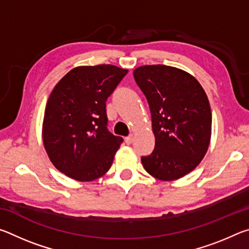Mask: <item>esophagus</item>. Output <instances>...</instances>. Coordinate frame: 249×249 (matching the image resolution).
I'll return each instance as SVG.
<instances>
[{
	"mask_svg": "<svg viewBox=\"0 0 249 249\" xmlns=\"http://www.w3.org/2000/svg\"><path fill=\"white\" fill-rule=\"evenodd\" d=\"M125 142L127 145H129V144H132V142L135 141V136L134 135H129V136H127V137H125Z\"/></svg>",
	"mask_w": 249,
	"mask_h": 249,
	"instance_id": "1",
	"label": "esophagus"
}]
</instances>
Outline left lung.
<instances>
[{
    "instance_id": "1",
    "label": "left lung",
    "mask_w": 249,
    "mask_h": 249,
    "mask_svg": "<svg viewBox=\"0 0 249 249\" xmlns=\"http://www.w3.org/2000/svg\"><path fill=\"white\" fill-rule=\"evenodd\" d=\"M134 79L148 101L155 149L142 157L145 170L161 181L182 178L199 166L212 134L210 102L199 81L175 67L142 66Z\"/></svg>"
}]
</instances>
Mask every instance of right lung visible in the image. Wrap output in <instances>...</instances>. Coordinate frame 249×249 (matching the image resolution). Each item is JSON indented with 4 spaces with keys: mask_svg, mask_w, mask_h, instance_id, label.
<instances>
[{
    "mask_svg": "<svg viewBox=\"0 0 249 249\" xmlns=\"http://www.w3.org/2000/svg\"><path fill=\"white\" fill-rule=\"evenodd\" d=\"M127 72L113 65L75 67L50 93L44 147L53 165L69 178L93 181L111 168L123 138L107 130L105 102Z\"/></svg>",
    "mask_w": 249,
    "mask_h": 249,
    "instance_id": "right-lung-1",
    "label": "right lung"
}]
</instances>
